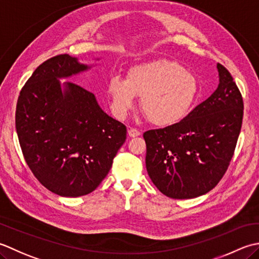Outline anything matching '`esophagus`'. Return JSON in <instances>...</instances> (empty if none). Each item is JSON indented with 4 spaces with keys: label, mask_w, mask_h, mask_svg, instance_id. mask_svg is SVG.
I'll use <instances>...</instances> for the list:
<instances>
[{
    "label": "esophagus",
    "mask_w": 259,
    "mask_h": 259,
    "mask_svg": "<svg viewBox=\"0 0 259 259\" xmlns=\"http://www.w3.org/2000/svg\"><path fill=\"white\" fill-rule=\"evenodd\" d=\"M128 135L131 137H136V136H140L141 135V132L136 128H130L128 130Z\"/></svg>",
    "instance_id": "34e87169"
}]
</instances>
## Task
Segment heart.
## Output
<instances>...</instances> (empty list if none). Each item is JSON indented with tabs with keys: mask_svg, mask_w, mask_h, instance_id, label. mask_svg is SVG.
<instances>
[{
	"mask_svg": "<svg viewBox=\"0 0 259 259\" xmlns=\"http://www.w3.org/2000/svg\"><path fill=\"white\" fill-rule=\"evenodd\" d=\"M110 109L124 119L141 97L146 118L157 126H170L186 117L199 96V82L178 62L155 60L130 68L126 79L112 77L106 89Z\"/></svg>",
	"mask_w": 259,
	"mask_h": 259,
	"instance_id": "b5f03b06",
	"label": "heart"
}]
</instances>
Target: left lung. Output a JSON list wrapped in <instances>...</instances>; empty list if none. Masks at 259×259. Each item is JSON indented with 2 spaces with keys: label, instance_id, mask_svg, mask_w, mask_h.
I'll return each mask as SVG.
<instances>
[{
  "label": "left lung",
  "instance_id": "left-lung-1",
  "mask_svg": "<svg viewBox=\"0 0 259 259\" xmlns=\"http://www.w3.org/2000/svg\"><path fill=\"white\" fill-rule=\"evenodd\" d=\"M214 93L181 122L143 134L146 170L166 197L192 199L223 179L240 133L244 103L234 78L217 63Z\"/></svg>",
  "mask_w": 259,
  "mask_h": 259
}]
</instances>
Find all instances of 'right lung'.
<instances>
[{
    "instance_id": "add662e5",
    "label": "right lung",
    "mask_w": 259,
    "mask_h": 259,
    "mask_svg": "<svg viewBox=\"0 0 259 259\" xmlns=\"http://www.w3.org/2000/svg\"><path fill=\"white\" fill-rule=\"evenodd\" d=\"M89 68L69 55L52 57L28 79L17 104L15 127L26 164L61 197L93 192L126 140V126L105 113L94 94L60 83Z\"/></svg>"
}]
</instances>
